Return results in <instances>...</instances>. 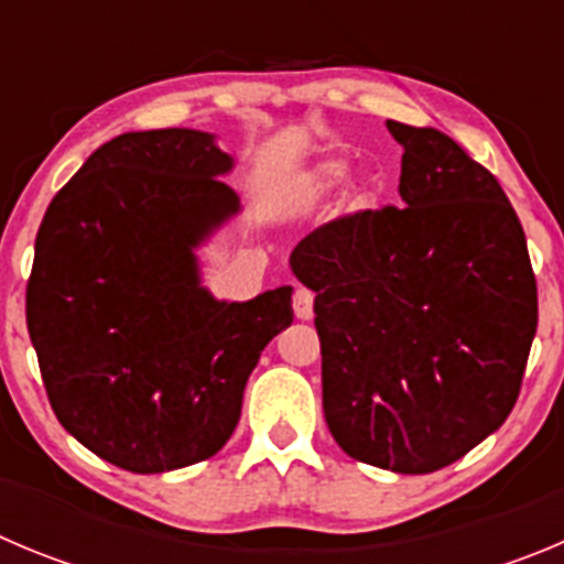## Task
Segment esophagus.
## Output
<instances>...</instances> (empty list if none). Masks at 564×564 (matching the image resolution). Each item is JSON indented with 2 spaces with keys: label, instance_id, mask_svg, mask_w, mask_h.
Wrapping results in <instances>:
<instances>
[{
  "label": "esophagus",
  "instance_id": "1",
  "mask_svg": "<svg viewBox=\"0 0 564 564\" xmlns=\"http://www.w3.org/2000/svg\"><path fill=\"white\" fill-rule=\"evenodd\" d=\"M294 317L297 319H312L314 317V294L308 289H294Z\"/></svg>",
  "mask_w": 564,
  "mask_h": 564
}]
</instances>
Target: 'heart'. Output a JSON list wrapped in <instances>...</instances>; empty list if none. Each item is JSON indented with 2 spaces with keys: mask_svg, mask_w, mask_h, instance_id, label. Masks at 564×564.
I'll list each match as a JSON object with an SVG mask.
<instances>
[{
  "mask_svg": "<svg viewBox=\"0 0 564 564\" xmlns=\"http://www.w3.org/2000/svg\"><path fill=\"white\" fill-rule=\"evenodd\" d=\"M347 177V163L339 161V158H330V161H323L314 172V181H317L319 188H334L339 186Z\"/></svg>",
  "mask_w": 564,
  "mask_h": 564,
  "instance_id": "b5f03b06",
  "label": "heart"
}]
</instances>
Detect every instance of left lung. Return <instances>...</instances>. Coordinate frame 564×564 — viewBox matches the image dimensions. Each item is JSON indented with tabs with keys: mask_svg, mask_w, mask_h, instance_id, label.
I'll use <instances>...</instances> for the list:
<instances>
[{
	"mask_svg": "<svg viewBox=\"0 0 564 564\" xmlns=\"http://www.w3.org/2000/svg\"><path fill=\"white\" fill-rule=\"evenodd\" d=\"M403 205L345 214L294 247L317 292L323 409L347 456L434 473L512 412L536 334V281L501 183L434 128L387 122Z\"/></svg>",
	"mask_w": 564,
	"mask_h": 564,
	"instance_id": "left-lung-1",
	"label": "left lung"
}]
</instances>
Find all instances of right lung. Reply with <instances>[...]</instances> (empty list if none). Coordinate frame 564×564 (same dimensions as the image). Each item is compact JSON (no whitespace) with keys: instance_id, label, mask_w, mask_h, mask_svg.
Segmentation results:
<instances>
[{"instance_id":"right-lung-1","label":"right lung","mask_w":564,"mask_h":564,"mask_svg":"<svg viewBox=\"0 0 564 564\" xmlns=\"http://www.w3.org/2000/svg\"><path fill=\"white\" fill-rule=\"evenodd\" d=\"M214 135L124 133L52 197L35 236L28 330L52 412L130 473L217 454L258 356L294 319L292 286L214 300L197 247L239 210Z\"/></svg>"}]
</instances>
